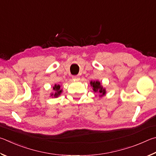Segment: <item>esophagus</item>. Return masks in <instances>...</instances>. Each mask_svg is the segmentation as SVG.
<instances>
[{"mask_svg": "<svg viewBox=\"0 0 156 156\" xmlns=\"http://www.w3.org/2000/svg\"><path fill=\"white\" fill-rule=\"evenodd\" d=\"M72 78L73 79V80H80V75H74V76H72Z\"/></svg>", "mask_w": 156, "mask_h": 156, "instance_id": "1", "label": "esophagus"}]
</instances>
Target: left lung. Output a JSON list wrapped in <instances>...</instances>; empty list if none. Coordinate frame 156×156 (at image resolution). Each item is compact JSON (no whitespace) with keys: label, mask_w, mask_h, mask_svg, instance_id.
Segmentation results:
<instances>
[{"label":"left lung","mask_w":156,"mask_h":156,"mask_svg":"<svg viewBox=\"0 0 156 156\" xmlns=\"http://www.w3.org/2000/svg\"><path fill=\"white\" fill-rule=\"evenodd\" d=\"M91 86L93 87V90L95 92H99L101 97L105 94V90L103 88V87L101 85L99 81H91L90 82Z\"/></svg>","instance_id":"obj_1"}]
</instances>
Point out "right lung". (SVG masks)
Returning a JSON list of instances; mask_svg holds the SVG:
<instances>
[{
	"instance_id": "obj_1",
	"label": "right lung",
	"mask_w": 156,
	"mask_h": 156,
	"mask_svg": "<svg viewBox=\"0 0 156 156\" xmlns=\"http://www.w3.org/2000/svg\"><path fill=\"white\" fill-rule=\"evenodd\" d=\"M53 90L55 91V92L54 94H52V95H54L55 97H57L62 93V90H60L59 85H55V86L53 87Z\"/></svg>"
}]
</instances>
